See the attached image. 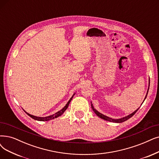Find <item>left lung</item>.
I'll return each mask as SVG.
<instances>
[{"mask_svg": "<svg viewBox=\"0 0 159 159\" xmlns=\"http://www.w3.org/2000/svg\"><path fill=\"white\" fill-rule=\"evenodd\" d=\"M149 84H150V80L149 79V86H148V89L147 93H146L145 97V98H144V100H143V102H144V100H145L146 97H147V95H148V91H149ZM143 102L142 103V104H143ZM91 107H92L93 110L94 111V112L95 113V114H96V115H97L98 117H99L100 118L102 119H104V120H107V121H110V122H113V123H123V122L125 121V120H128L129 119H130V117H132L133 116H134V114L136 113V111H137L139 110V107H138V108L137 110H135L134 112H132V113L129 114V115L126 116H125V117H122V118H120V119H112V118H111V117H107V116H106L104 115V114H102V113H100L98 111H97L96 109L94 108V106H93V104H92L91 102ZM142 104H141V105H142Z\"/></svg>", "mask_w": 159, "mask_h": 159, "instance_id": "8db88e82", "label": "left lung"}]
</instances>
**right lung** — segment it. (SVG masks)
Instances as JSON below:
<instances>
[{
	"mask_svg": "<svg viewBox=\"0 0 159 159\" xmlns=\"http://www.w3.org/2000/svg\"><path fill=\"white\" fill-rule=\"evenodd\" d=\"M75 93H74L73 94L72 97H71L70 98V100H68V102L66 103V104L64 107H63L61 110H59V111L56 112L55 114H53V115H51V116H47V117H37V116H34L31 115V114H29V113H27L26 111H25V110H24V111H25V113H26L27 114V115H28L29 116H30L31 118H33V119H34V120H39V121H48V120L53 119H55V118H57V117H59V116H61L62 115L63 113H64V112L66 111V110L68 108V106H69V104H70V102H71V100H72L73 97L75 95Z\"/></svg>",
	"mask_w": 159,
	"mask_h": 159,
	"instance_id": "1",
	"label": "right lung"
}]
</instances>
